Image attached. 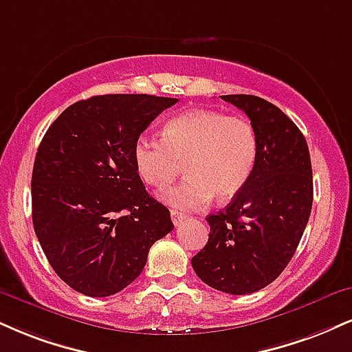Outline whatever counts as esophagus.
<instances>
[{"label": "esophagus", "mask_w": 352, "mask_h": 352, "mask_svg": "<svg viewBox=\"0 0 352 352\" xmlns=\"http://www.w3.org/2000/svg\"><path fill=\"white\" fill-rule=\"evenodd\" d=\"M170 217H172V221H173V224H180L182 221H184V218H185V214L182 213V211H177V210H172L170 211Z\"/></svg>", "instance_id": "1"}]
</instances>
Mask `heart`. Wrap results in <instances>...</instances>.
Segmentation results:
<instances>
[{
  "instance_id": "obj_1",
  "label": "heart",
  "mask_w": 352,
  "mask_h": 352,
  "mask_svg": "<svg viewBox=\"0 0 352 352\" xmlns=\"http://www.w3.org/2000/svg\"><path fill=\"white\" fill-rule=\"evenodd\" d=\"M259 154V139L251 121L213 109H192L164 126L162 139L142 134L135 139V170L147 185L165 188L182 165L188 179L162 193L177 210H197L234 198L251 179Z\"/></svg>"
}]
</instances>
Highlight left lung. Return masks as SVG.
<instances>
[{"label":"left lung","mask_w":352,"mask_h":352,"mask_svg":"<svg viewBox=\"0 0 352 352\" xmlns=\"http://www.w3.org/2000/svg\"><path fill=\"white\" fill-rule=\"evenodd\" d=\"M221 100L248 114L259 154L248 185L206 218L208 243L192 267L211 289L248 295L274 282L297 251L313 203L311 160L302 131L275 104L254 95Z\"/></svg>","instance_id":"8db88e82"}]
</instances>
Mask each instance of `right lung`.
Returning a JSON list of instances; mask_svg holds the SVG:
<instances>
[{"label": "right lung", "instance_id": "obj_1", "mask_svg": "<svg viewBox=\"0 0 352 352\" xmlns=\"http://www.w3.org/2000/svg\"><path fill=\"white\" fill-rule=\"evenodd\" d=\"M177 98L100 95L74 103L42 138L32 168V223L67 285L109 297L139 277L151 245L173 230L135 170V139Z\"/></svg>", "mask_w": 352, "mask_h": 352}]
</instances>
